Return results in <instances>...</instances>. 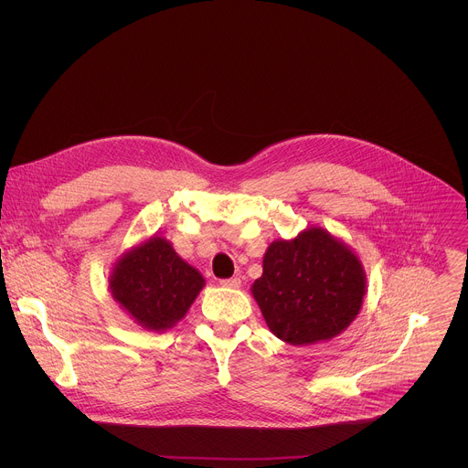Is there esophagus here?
I'll list each match as a JSON object with an SVG mask.
<instances>
[{"mask_svg":"<svg viewBox=\"0 0 468 468\" xmlns=\"http://www.w3.org/2000/svg\"><path fill=\"white\" fill-rule=\"evenodd\" d=\"M220 285H222V287H228V289H239V287H240V278L220 280Z\"/></svg>","mask_w":468,"mask_h":468,"instance_id":"1","label":"esophagus"}]
</instances>
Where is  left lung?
I'll use <instances>...</instances> for the list:
<instances>
[{"label":"left lung","mask_w":468,"mask_h":468,"mask_svg":"<svg viewBox=\"0 0 468 468\" xmlns=\"http://www.w3.org/2000/svg\"><path fill=\"white\" fill-rule=\"evenodd\" d=\"M365 292L359 257L322 228L274 240L251 285L266 325L292 346L337 337L359 314Z\"/></svg>","instance_id":"left-lung-1"}]
</instances>
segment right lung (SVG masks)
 I'll list each match as a JSON object with an SVG mask.
<instances>
[{"label":"right lung","instance_id":"right-lung-1","mask_svg":"<svg viewBox=\"0 0 468 468\" xmlns=\"http://www.w3.org/2000/svg\"><path fill=\"white\" fill-rule=\"evenodd\" d=\"M204 285V276L185 262L163 237H152L125 251L109 278L112 298L150 331L176 325Z\"/></svg>","mask_w":468,"mask_h":468}]
</instances>
